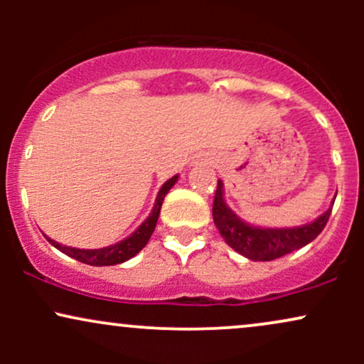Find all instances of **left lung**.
Returning <instances> with one entry per match:
<instances>
[{"mask_svg":"<svg viewBox=\"0 0 364 364\" xmlns=\"http://www.w3.org/2000/svg\"><path fill=\"white\" fill-rule=\"evenodd\" d=\"M332 208L321 214L315 223L292 229H260L245 224L223 198V181H217L212 205L214 223L225 243L253 262H270L311 243L323 231Z\"/></svg>","mask_w":364,"mask_h":364,"instance_id":"obj_1","label":"left lung"}]
</instances>
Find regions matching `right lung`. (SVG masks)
I'll use <instances>...</instances> for the list:
<instances>
[{"mask_svg":"<svg viewBox=\"0 0 364 364\" xmlns=\"http://www.w3.org/2000/svg\"><path fill=\"white\" fill-rule=\"evenodd\" d=\"M176 179H178V176H174L162 185L161 191H159V195L156 198V205H154V208H152V214H150L147 219H145V223H141L140 228L136 229L132 236H128L127 240L119 241V243H116L112 246H107V248H101V250L70 248V246H63L48 237L49 243H51L54 248L60 250V252L75 258V260L87 263V265L104 267V265H116V263H123V262L129 260V258L135 257V255L149 243L150 236H152L154 229H156L159 214H161L162 202H164V196L168 195V191L173 188L174 183H176Z\"/></svg>","mask_w":364,"mask_h":364,"instance_id":"right-lung-1","label":"right lung"}]
</instances>
